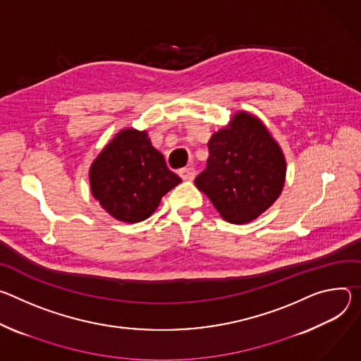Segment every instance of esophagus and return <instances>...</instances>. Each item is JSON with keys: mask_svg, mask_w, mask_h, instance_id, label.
<instances>
[{"mask_svg": "<svg viewBox=\"0 0 361 361\" xmlns=\"http://www.w3.org/2000/svg\"><path fill=\"white\" fill-rule=\"evenodd\" d=\"M195 175H196V172H195V169L193 168H182L180 171H179V176L182 178V179H185V180H192L193 178H195Z\"/></svg>", "mask_w": 361, "mask_h": 361, "instance_id": "1", "label": "esophagus"}]
</instances>
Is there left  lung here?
I'll list each match as a JSON object with an SVG mask.
<instances>
[{
  "label": "left lung",
  "instance_id": "obj_1",
  "mask_svg": "<svg viewBox=\"0 0 361 361\" xmlns=\"http://www.w3.org/2000/svg\"><path fill=\"white\" fill-rule=\"evenodd\" d=\"M207 168L195 179L231 224L258 218L278 199L286 182L284 154L255 116L239 111L231 126L208 142Z\"/></svg>",
  "mask_w": 361,
  "mask_h": 361
}]
</instances>
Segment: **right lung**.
<instances>
[{
	"label": "right lung",
	"mask_w": 361,
	"mask_h": 361,
	"mask_svg": "<svg viewBox=\"0 0 361 361\" xmlns=\"http://www.w3.org/2000/svg\"><path fill=\"white\" fill-rule=\"evenodd\" d=\"M180 182L147 133L135 129L120 132L90 168L93 196L113 218L129 224L149 218Z\"/></svg>",
	"instance_id": "add662e5"
}]
</instances>
